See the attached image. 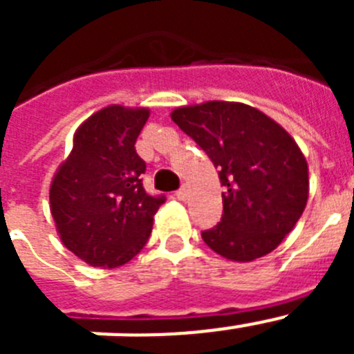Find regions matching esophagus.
Here are the masks:
<instances>
[{
    "label": "esophagus",
    "instance_id": "34e87169",
    "mask_svg": "<svg viewBox=\"0 0 354 354\" xmlns=\"http://www.w3.org/2000/svg\"><path fill=\"white\" fill-rule=\"evenodd\" d=\"M175 196H177V198H179V200H186L187 198V186L180 187L179 192L175 193Z\"/></svg>",
    "mask_w": 354,
    "mask_h": 354
}]
</instances>
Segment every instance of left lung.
<instances>
[{"label":"left lung","instance_id":"1","mask_svg":"<svg viewBox=\"0 0 354 354\" xmlns=\"http://www.w3.org/2000/svg\"><path fill=\"white\" fill-rule=\"evenodd\" d=\"M171 120L192 136L218 168L223 216L202 232L205 245L232 262L273 252L308 200V165L278 122L243 102L180 106Z\"/></svg>","mask_w":354,"mask_h":354}]
</instances>
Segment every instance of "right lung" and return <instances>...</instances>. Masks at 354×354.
Returning <instances> with one entry per match:
<instances>
[{
    "label": "right lung",
    "mask_w": 354,
    "mask_h": 354,
    "mask_svg": "<svg viewBox=\"0 0 354 354\" xmlns=\"http://www.w3.org/2000/svg\"><path fill=\"white\" fill-rule=\"evenodd\" d=\"M149 108L109 104L74 133L72 150L49 186L56 232L67 250L93 268H118L145 246L165 196L143 189L145 162L134 143Z\"/></svg>",
    "instance_id": "obj_1"
}]
</instances>
